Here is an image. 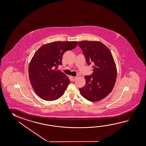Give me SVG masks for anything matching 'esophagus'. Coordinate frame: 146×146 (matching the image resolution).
Instances as JSON below:
<instances>
[{"mask_svg": "<svg viewBox=\"0 0 146 146\" xmlns=\"http://www.w3.org/2000/svg\"><path fill=\"white\" fill-rule=\"evenodd\" d=\"M76 78H77L76 76H72V81H75L76 80Z\"/></svg>", "mask_w": 146, "mask_h": 146, "instance_id": "esophagus-1", "label": "esophagus"}]
</instances>
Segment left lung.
<instances>
[{"label": "left lung", "instance_id": "obj_1", "mask_svg": "<svg viewBox=\"0 0 146 146\" xmlns=\"http://www.w3.org/2000/svg\"><path fill=\"white\" fill-rule=\"evenodd\" d=\"M88 65L92 64V76H85L86 84L80 92L86 100L98 102L109 95L117 78V68L109 48L99 41L79 42Z\"/></svg>", "mask_w": 146, "mask_h": 146}]
</instances>
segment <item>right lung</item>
Returning <instances> with one entry per match:
<instances>
[{
  "mask_svg": "<svg viewBox=\"0 0 146 146\" xmlns=\"http://www.w3.org/2000/svg\"><path fill=\"white\" fill-rule=\"evenodd\" d=\"M78 45L76 41L54 42L40 46L30 61L28 74L30 83L39 97L53 101L61 97L70 83L68 76L59 70L62 56Z\"/></svg>",
  "mask_w": 146,
  "mask_h": 146,
  "instance_id": "add662e5",
  "label": "right lung"
}]
</instances>
